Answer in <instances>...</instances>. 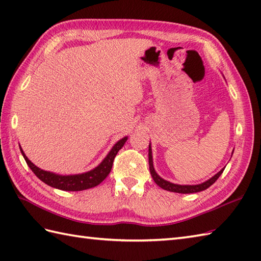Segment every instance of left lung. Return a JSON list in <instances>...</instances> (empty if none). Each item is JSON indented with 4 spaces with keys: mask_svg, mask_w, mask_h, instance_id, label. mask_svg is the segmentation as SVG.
<instances>
[{
    "mask_svg": "<svg viewBox=\"0 0 261 261\" xmlns=\"http://www.w3.org/2000/svg\"><path fill=\"white\" fill-rule=\"evenodd\" d=\"M149 169H150V174L152 176V178L154 180V182L159 186L162 187L163 190L166 191H169V192H174V193H181V194H190V193H197V192H202L204 190H206L211 185H213L214 182L216 181V179L219 178L221 176V174L223 173V170H220L218 174L214 175L212 178H210L208 180L202 182V184H198V185H177V184H173V182L167 181L163 179L162 177H160L157 173L156 170L153 168V164H152V156H151V147L149 145Z\"/></svg>",
    "mask_w": 261,
    "mask_h": 261,
    "instance_id": "obj_1",
    "label": "left lung"
}]
</instances>
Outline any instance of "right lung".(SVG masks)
<instances>
[{"instance_id": "1", "label": "right lung", "mask_w": 261, "mask_h": 261, "mask_svg": "<svg viewBox=\"0 0 261 261\" xmlns=\"http://www.w3.org/2000/svg\"><path fill=\"white\" fill-rule=\"evenodd\" d=\"M127 138L124 137L122 138L121 140L115 143L114 147L111 149V151L107 157L104 158L103 162L99 164L96 168H94L91 171H87L84 174L80 175H70V176H60L53 173H49V171H45L40 168H38L37 166L33 165L29 159L27 158L23 150H22L20 147V150L22 156L25 159V162L29 166L30 169L35 173V175L38 177L39 179L46 182L47 185L58 188V190L62 191H69V192H77V191H84L88 190V188L95 187L98 184L107 178V176L110 174L111 169H112L113 160L116 156V153L119 152L120 149L124 146Z\"/></svg>"}]
</instances>
